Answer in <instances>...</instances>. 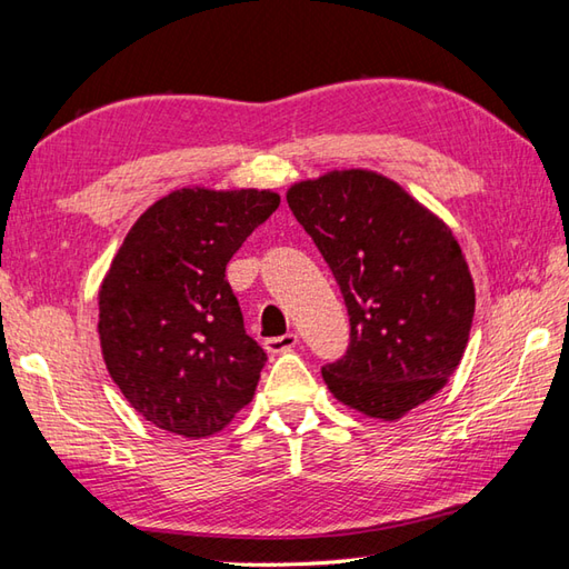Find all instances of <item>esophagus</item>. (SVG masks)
Here are the masks:
<instances>
[{"label":"esophagus","mask_w":569,"mask_h":569,"mask_svg":"<svg viewBox=\"0 0 569 569\" xmlns=\"http://www.w3.org/2000/svg\"><path fill=\"white\" fill-rule=\"evenodd\" d=\"M297 333H284V336H272V339L264 341V349L270 353H287L297 346Z\"/></svg>","instance_id":"1"}]
</instances>
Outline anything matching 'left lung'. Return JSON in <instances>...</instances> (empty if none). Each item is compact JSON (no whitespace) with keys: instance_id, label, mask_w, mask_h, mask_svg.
Instances as JSON below:
<instances>
[{"instance_id":"left-lung-1","label":"left lung","mask_w":569,"mask_h":569,"mask_svg":"<svg viewBox=\"0 0 569 569\" xmlns=\"http://www.w3.org/2000/svg\"><path fill=\"white\" fill-rule=\"evenodd\" d=\"M287 203L351 317L349 351L321 368L323 382L346 408L400 420L447 386L467 351L477 295L455 233L370 169L297 181Z\"/></svg>"}]
</instances>
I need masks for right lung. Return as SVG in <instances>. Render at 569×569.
<instances>
[{
  "label": "right lung",
  "instance_id": "1",
  "mask_svg": "<svg viewBox=\"0 0 569 569\" xmlns=\"http://www.w3.org/2000/svg\"><path fill=\"white\" fill-rule=\"evenodd\" d=\"M277 206L270 189L183 187L114 252L98 292L102 361L159 430L216 435L252 400L268 356L242 327L226 264Z\"/></svg>",
  "mask_w": 569,
  "mask_h": 569
}]
</instances>
